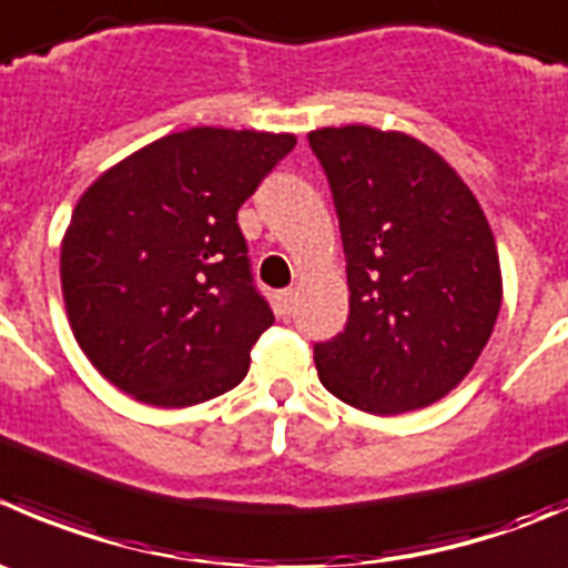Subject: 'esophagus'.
<instances>
[{"instance_id":"esophagus-1","label":"esophagus","mask_w":568,"mask_h":568,"mask_svg":"<svg viewBox=\"0 0 568 568\" xmlns=\"http://www.w3.org/2000/svg\"><path fill=\"white\" fill-rule=\"evenodd\" d=\"M294 300H296V291L294 288H285L277 294V316L288 318L291 316V307H294Z\"/></svg>"}]
</instances>
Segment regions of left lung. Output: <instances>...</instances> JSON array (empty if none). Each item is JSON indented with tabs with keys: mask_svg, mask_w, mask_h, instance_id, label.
I'll return each mask as SVG.
<instances>
[{
	"mask_svg": "<svg viewBox=\"0 0 568 568\" xmlns=\"http://www.w3.org/2000/svg\"><path fill=\"white\" fill-rule=\"evenodd\" d=\"M338 211L349 318L316 344L318 379L374 416L464 383L503 305L497 241L460 174L413 135L368 124L307 132Z\"/></svg>",
	"mask_w": 568,
	"mask_h": 568,
	"instance_id": "left-lung-1",
	"label": "left lung"
}]
</instances>
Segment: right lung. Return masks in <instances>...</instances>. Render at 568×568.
Wrapping results in <instances>:
<instances>
[{"instance_id": "1", "label": "right lung", "mask_w": 568, "mask_h": 568, "mask_svg": "<svg viewBox=\"0 0 568 568\" xmlns=\"http://www.w3.org/2000/svg\"><path fill=\"white\" fill-rule=\"evenodd\" d=\"M291 132L191 126L126 155L77 202L60 288L77 344L132 399L189 407L235 388L274 316L255 291L239 207Z\"/></svg>"}]
</instances>
